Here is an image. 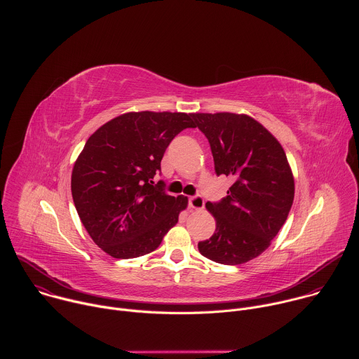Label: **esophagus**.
<instances>
[{
	"label": "esophagus",
	"instance_id": "34e87169",
	"mask_svg": "<svg viewBox=\"0 0 359 359\" xmlns=\"http://www.w3.org/2000/svg\"><path fill=\"white\" fill-rule=\"evenodd\" d=\"M189 208L193 210H203L204 209V200L201 196H193L189 198Z\"/></svg>",
	"mask_w": 359,
	"mask_h": 359
}]
</instances>
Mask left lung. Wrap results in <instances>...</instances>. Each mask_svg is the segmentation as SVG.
<instances>
[{"instance_id": "1", "label": "left lung", "mask_w": 359, "mask_h": 359, "mask_svg": "<svg viewBox=\"0 0 359 359\" xmlns=\"http://www.w3.org/2000/svg\"><path fill=\"white\" fill-rule=\"evenodd\" d=\"M209 139L217 175L234 183L220 203H206L216 231L198 243L212 262L237 266L266 251L285 223L294 200V176L280 142L248 115L191 114Z\"/></svg>"}]
</instances>
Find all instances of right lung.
I'll use <instances>...</instances> for the list:
<instances>
[{
  "instance_id": "right-lung-1",
  "label": "right lung",
  "mask_w": 359,
  "mask_h": 359,
  "mask_svg": "<svg viewBox=\"0 0 359 359\" xmlns=\"http://www.w3.org/2000/svg\"><path fill=\"white\" fill-rule=\"evenodd\" d=\"M191 114L128 112L102 125L74 165L72 198L95 244L114 259H135L156 250L187 208V197L169 196L153 177L165 150Z\"/></svg>"
}]
</instances>
